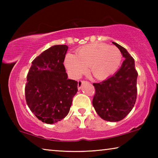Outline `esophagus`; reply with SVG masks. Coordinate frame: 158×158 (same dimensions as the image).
I'll list each match as a JSON object with an SVG mask.
<instances>
[{
	"instance_id": "34e87169",
	"label": "esophagus",
	"mask_w": 158,
	"mask_h": 158,
	"mask_svg": "<svg viewBox=\"0 0 158 158\" xmlns=\"http://www.w3.org/2000/svg\"><path fill=\"white\" fill-rule=\"evenodd\" d=\"M85 82H87V81H84V80H79L78 81V89H81L83 84H84Z\"/></svg>"
}]
</instances>
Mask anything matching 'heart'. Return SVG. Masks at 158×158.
<instances>
[{
	"label": "heart",
	"mask_w": 158,
	"mask_h": 158,
	"mask_svg": "<svg viewBox=\"0 0 158 158\" xmlns=\"http://www.w3.org/2000/svg\"><path fill=\"white\" fill-rule=\"evenodd\" d=\"M118 48L105 43H93L80 48L75 56L68 54L65 65L73 76L78 78L88 70L97 79H105L116 72L122 60Z\"/></svg>",
	"instance_id": "1"
}]
</instances>
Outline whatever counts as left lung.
Here are the masks:
<instances>
[{
  "mask_svg": "<svg viewBox=\"0 0 158 158\" xmlns=\"http://www.w3.org/2000/svg\"><path fill=\"white\" fill-rule=\"evenodd\" d=\"M125 59L113 76L100 83H93L95 93L93 105L97 114L107 121L117 122L124 118L135 105L137 95L138 73L135 60L121 45L113 42Z\"/></svg>",
  "mask_w": 158,
  "mask_h": 158,
  "instance_id": "obj_1",
  "label": "left lung"
}]
</instances>
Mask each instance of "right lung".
Here are the masks:
<instances>
[{
	"label": "right lung",
	"instance_id": "add662e5",
	"mask_svg": "<svg viewBox=\"0 0 158 158\" xmlns=\"http://www.w3.org/2000/svg\"><path fill=\"white\" fill-rule=\"evenodd\" d=\"M68 47L54 45L32 62L25 85L26 103L37 118L52 124L68 114L78 82L68 79L63 65Z\"/></svg>",
	"mask_w": 158,
	"mask_h": 158
}]
</instances>
